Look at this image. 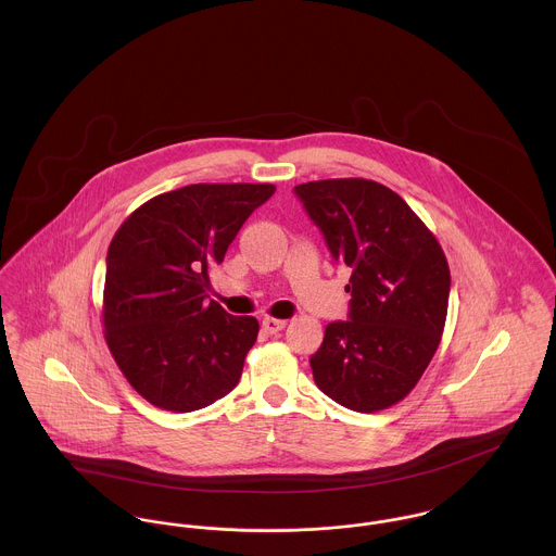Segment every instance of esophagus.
<instances>
[{
    "label": "esophagus",
    "mask_w": 556,
    "mask_h": 556,
    "mask_svg": "<svg viewBox=\"0 0 556 556\" xmlns=\"http://www.w3.org/2000/svg\"><path fill=\"white\" fill-rule=\"evenodd\" d=\"M287 327V320H282V318H263V331L265 333H278V331H282Z\"/></svg>",
    "instance_id": "obj_1"
}]
</instances>
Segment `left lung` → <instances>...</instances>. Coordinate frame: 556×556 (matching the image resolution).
Here are the masks:
<instances>
[{
	"label": "left lung",
	"instance_id": "obj_1",
	"mask_svg": "<svg viewBox=\"0 0 556 556\" xmlns=\"http://www.w3.org/2000/svg\"><path fill=\"white\" fill-rule=\"evenodd\" d=\"M331 256L351 269L349 320L325 327L311 357L318 390L375 413L406 396L434 357L447 317L450 265L404 199L372 179L295 186Z\"/></svg>",
	"mask_w": 556,
	"mask_h": 556
}]
</instances>
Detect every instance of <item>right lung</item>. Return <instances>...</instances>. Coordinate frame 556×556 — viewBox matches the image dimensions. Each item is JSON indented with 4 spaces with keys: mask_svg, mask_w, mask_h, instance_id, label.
<instances>
[{
    "mask_svg": "<svg viewBox=\"0 0 556 556\" xmlns=\"http://www.w3.org/2000/svg\"><path fill=\"white\" fill-rule=\"evenodd\" d=\"M271 184H192L150 199L111 239L102 323L109 351L150 404L190 413L227 396L258 320L207 302L223 263Z\"/></svg>",
    "mask_w": 556,
    "mask_h": 556,
    "instance_id": "obj_1",
    "label": "right lung"
}]
</instances>
